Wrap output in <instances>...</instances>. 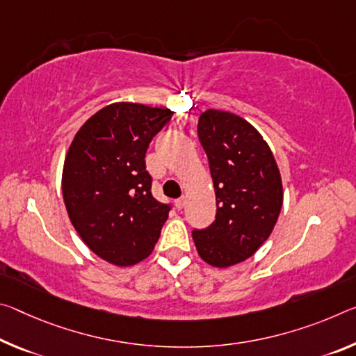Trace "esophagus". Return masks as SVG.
<instances>
[{"mask_svg": "<svg viewBox=\"0 0 356 356\" xmlns=\"http://www.w3.org/2000/svg\"><path fill=\"white\" fill-rule=\"evenodd\" d=\"M174 204H176V207L179 209H184L185 207V198H179V200H176V202H174Z\"/></svg>", "mask_w": 356, "mask_h": 356, "instance_id": "34e87169", "label": "esophagus"}]
</instances>
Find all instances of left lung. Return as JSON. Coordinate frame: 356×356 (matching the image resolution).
Wrapping results in <instances>:
<instances>
[{
	"label": "left lung",
	"mask_w": 356,
	"mask_h": 356,
	"mask_svg": "<svg viewBox=\"0 0 356 356\" xmlns=\"http://www.w3.org/2000/svg\"><path fill=\"white\" fill-rule=\"evenodd\" d=\"M198 136L209 158L217 213L211 227L193 229L198 255L216 268L245 261L273 233L284 188L266 140L244 118L207 109Z\"/></svg>",
	"instance_id": "8db88e82"
}]
</instances>
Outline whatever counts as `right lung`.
Here are the masks:
<instances>
[{
  "label": "right lung",
  "mask_w": 356,
  "mask_h": 356,
  "mask_svg": "<svg viewBox=\"0 0 356 356\" xmlns=\"http://www.w3.org/2000/svg\"><path fill=\"white\" fill-rule=\"evenodd\" d=\"M172 111L114 103L92 115L67 149L61 190L72 227L87 247L115 266L147 258L169 206L152 196L145 152Z\"/></svg>",
  "instance_id": "1"
}]
</instances>
